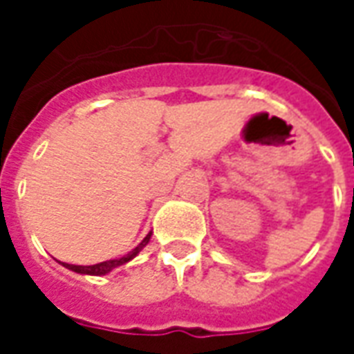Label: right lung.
<instances>
[{
  "label": "right lung",
  "mask_w": 354,
  "mask_h": 354,
  "mask_svg": "<svg viewBox=\"0 0 354 354\" xmlns=\"http://www.w3.org/2000/svg\"><path fill=\"white\" fill-rule=\"evenodd\" d=\"M149 239H151V231L147 233L146 237H144V241L140 243L134 250H131V252L127 254V256H123V258H117V260H108V261H102V263H96V266H72V263H64V261H60L62 266L66 267V269H70V271H73V273H80V274H94V277H102V274H108L109 271H113L115 267L119 266H124L127 261L134 260L136 256H138L142 250H144V246L149 243Z\"/></svg>",
  "instance_id": "add662e5"
}]
</instances>
